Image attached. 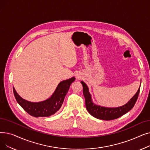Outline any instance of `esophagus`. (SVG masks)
Returning a JSON list of instances; mask_svg holds the SVG:
<instances>
[{
  "mask_svg": "<svg viewBox=\"0 0 150 150\" xmlns=\"http://www.w3.org/2000/svg\"><path fill=\"white\" fill-rule=\"evenodd\" d=\"M81 78V76H79V75H76V78H77V79H80V78Z\"/></svg>",
  "mask_w": 150,
  "mask_h": 150,
  "instance_id": "1",
  "label": "esophagus"
}]
</instances>
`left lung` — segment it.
I'll return each instance as SVG.
<instances>
[{
    "instance_id": "obj_1",
    "label": "left lung",
    "mask_w": 150,
    "mask_h": 150,
    "mask_svg": "<svg viewBox=\"0 0 150 150\" xmlns=\"http://www.w3.org/2000/svg\"><path fill=\"white\" fill-rule=\"evenodd\" d=\"M81 83L83 87V95L85 98L86 109L89 114L97 119L104 120H111L116 119L127 113L134 106L137 100L140 88L136 93L125 105L117 108H106L94 104L92 101L89 88L83 81Z\"/></svg>"
}]
</instances>
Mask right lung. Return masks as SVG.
I'll use <instances>...</instances> for the list:
<instances>
[{"label":"right lung","instance_id":"add662e5","mask_svg":"<svg viewBox=\"0 0 150 150\" xmlns=\"http://www.w3.org/2000/svg\"><path fill=\"white\" fill-rule=\"evenodd\" d=\"M75 80V78L72 77L62 81L49 98L40 102H31L23 99L14 88L13 92L18 103L28 114L35 117H49L56 113L61 108L70 84Z\"/></svg>","mask_w":150,"mask_h":150}]
</instances>
